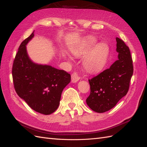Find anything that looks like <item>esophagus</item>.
Returning <instances> with one entry per match:
<instances>
[{
	"label": "esophagus",
	"instance_id": "34e87169",
	"mask_svg": "<svg viewBox=\"0 0 147 147\" xmlns=\"http://www.w3.org/2000/svg\"><path fill=\"white\" fill-rule=\"evenodd\" d=\"M80 78H81L80 76H79L78 73L76 72H74L72 74V75H71V81H72V82L73 83L78 82L79 79H80Z\"/></svg>",
	"mask_w": 147,
	"mask_h": 147
}]
</instances>
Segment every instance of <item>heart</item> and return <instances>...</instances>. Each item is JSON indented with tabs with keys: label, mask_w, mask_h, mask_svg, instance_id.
<instances>
[{
	"label": "heart",
	"mask_w": 147,
	"mask_h": 147,
	"mask_svg": "<svg viewBox=\"0 0 147 147\" xmlns=\"http://www.w3.org/2000/svg\"><path fill=\"white\" fill-rule=\"evenodd\" d=\"M96 40L89 39L72 50V53L77 57L86 55L89 50L93 48L86 56L84 60V68L90 73H97L105 66L110 53V49L105 43H100L95 45Z\"/></svg>",
	"instance_id": "1"
}]
</instances>
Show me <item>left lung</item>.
<instances>
[{
	"mask_svg": "<svg viewBox=\"0 0 147 147\" xmlns=\"http://www.w3.org/2000/svg\"><path fill=\"white\" fill-rule=\"evenodd\" d=\"M118 60L110 68L89 79L90 93L86 99L87 105L97 113L111 110L127 94L133 74L131 52L124 42L116 37Z\"/></svg>",
	"mask_w": 147,
	"mask_h": 147,
	"instance_id": "left-lung-1",
	"label": "left lung"
}]
</instances>
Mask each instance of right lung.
I'll use <instances>...</instances> for the list:
<instances>
[{"instance_id":"add662e5","label":"right lung","mask_w":147,"mask_h":147,"mask_svg":"<svg viewBox=\"0 0 147 147\" xmlns=\"http://www.w3.org/2000/svg\"><path fill=\"white\" fill-rule=\"evenodd\" d=\"M34 32L20 44L12 67L15 91L32 110L45 115L59 106L63 90L71 81V75L50 65L36 64L29 58L26 44Z\"/></svg>"}]
</instances>
